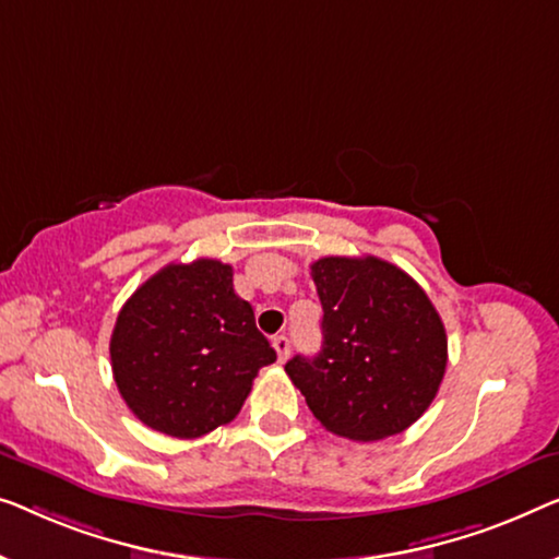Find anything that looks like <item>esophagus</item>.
Returning a JSON list of instances; mask_svg holds the SVG:
<instances>
[{
    "label": "esophagus",
    "mask_w": 559,
    "mask_h": 559,
    "mask_svg": "<svg viewBox=\"0 0 559 559\" xmlns=\"http://www.w3.org/2000/svg\"><path fill=\"white\" fill-rule=\"evenodd\" d=\"M272 347H274V350H277V360L280 362H285L289 358V337L277 335V337L272 340Z\"/></svg>",
    "instance_id": "esophagus-1"
}]
</instances>
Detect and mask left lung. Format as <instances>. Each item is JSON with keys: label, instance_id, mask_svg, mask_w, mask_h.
Segmentation results:
<instances>
[{"label": "left lung", "instance_id": "left-lung-1", "mask_svg": "<svg viewBox=\"0 0 559 559\" xmlns=\"http://www.w3.org/2000/svg\"><path fill=\"white\" fill-rule=\"evenodd\" d=\"M322 350L285 370L328 431L378 441L424 416L447 373V330L414 277L378 257H322Z\"/></svg>", "mask_w": 559, "mask_h": 559}]
</instances>
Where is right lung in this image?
Wrapping results in <instances>:
<instances>
[{"instance_id": "add662e5", "label": "right lung", "mask_w": 559, "mask_h": 559, "mask_svg": "<svg viewBox=\"0 0 559 559\" xmlns=\"http://www.w3.org/2000/svg\"><path fill=\"white\" fill-rule=\"evenodd\" d=\"M219 260L168 264L118 312L112 378L153 431L199 439L245 406L260 368L277 360Z\"/></svg>"}]
</instances>
